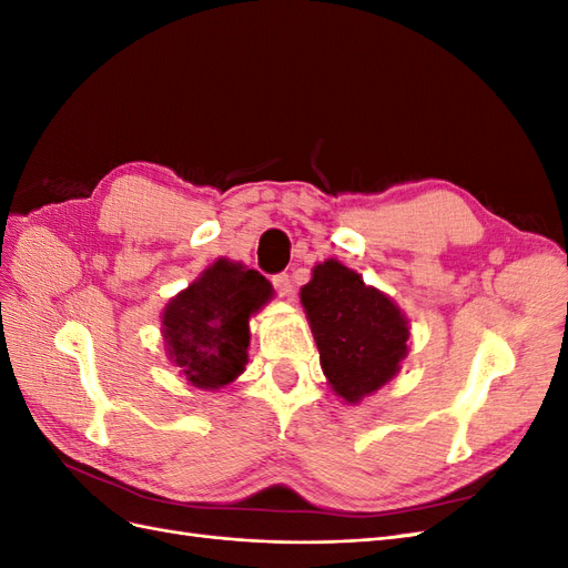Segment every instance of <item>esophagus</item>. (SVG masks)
<instances>
[{
  "instance_id": "obj_1",
  "label": "esophagus",
  "mask_w": 568,
  "mask_h": 568,
  "mask_svg": "<svg viewBox=\"0 0 568 568\" xmlns=\"http://www.w3.org/2000/svg\"><path fill=\"white\" fill-rule=\"evenodd\" d=\"M272 284H274V288H277L280 296H288V294H291V280H288V274H274Z\"/></svg>"
}]
</instances>
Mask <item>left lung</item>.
Wrapping results in <instances>:
<instances>
[{"label": "left lung", "mask_w": 568, "mask_h": 568, "mask_svg": "<svg viewBox=\"0 0 568 568\" xmlns=\"http://www.w3.org/2000/svg\"><path fill=\"white\" fill-rule=\"evenodd\" d=\"M301 303L332 390L346 405L384 388L407 357L409 320L390 296L365 284L363 274L329 261L313 267Z\"/></svg>", "instance_id": "1"}]
</instances>
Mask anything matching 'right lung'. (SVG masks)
Returning <instances> with one entry per match:
<instances>
[{"instance_id": "add662e5", "label": "right lung", "mask_w": 568, "mask_h": 568, "mask_svg": "<svg viewBox=\"0 0 568 568\" xmlns=\"http://www.w3.org/2000/svg\"><path fill=\"white\" fill-rule=\"evenodd\" d=\"M272 296L274 288L261 272L217 257L163 307L168 359L194 388L230 386L248 365V320Z\"/></svg>"}]
</instances>
